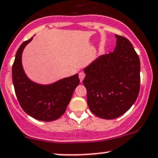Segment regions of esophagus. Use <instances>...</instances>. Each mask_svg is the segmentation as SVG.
<instances>
[{
  "mask_svg": "<svg viewBox=\"0 0 158 158\" xmlns=\"http://www.w3.org/2000/svg\"><path fill=\"white\" fill-rule=\"evenodd\" d=\"M85 74L84 73H82V72L79 73V79H80V82H82V80H83L84 78H85Z\"/></svg>",
  "mask_w": 158,
  "mask_h": 158,
  "instance_id": "obj_1",
  "label": "esophagus"
}]
</instances>
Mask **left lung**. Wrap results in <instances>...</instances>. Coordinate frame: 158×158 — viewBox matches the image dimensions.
I'll list each match as a JSON object with an SVG mask.
<instances>
[{
  "label": "left lung",
  "instance_id": "obj_1",
  "mask_svg": "<svg viewBox=\"0 0 158 158\" xmlns=\"http://www.w3.org/2000/svg\"><path fill=\"white\" fill-rule=\"evenodd\" d=\"M113 52L101 55L84 69L87 102L94 115L117 118L135 103L140 90V60L132 43L116 35Z\"/></svg>",
  "mask_w": 158,
  "mask_h": 158
}]
</instances>
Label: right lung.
<instances>
[{
  "label": "right lung",
  "mask_w": 158,
  "mask_h": 158,
  "mask_svg": "<svg viewBox=\"0 0 158 158\" xmlns=\"http://www.w3.org/2000/svg\"><path fill=\"white\" fill-rule=\"evenodd\" d=\"M31 39L24 41L16 51L12 66L15 93L21 107L31 117L47 122L55 120L65 113L75 89L80 82L79 75L48 85H41L29 80L23 69L22 54Z\"/></svg>",
  "instance_id": "right-lung-1"
}]
</instances>
